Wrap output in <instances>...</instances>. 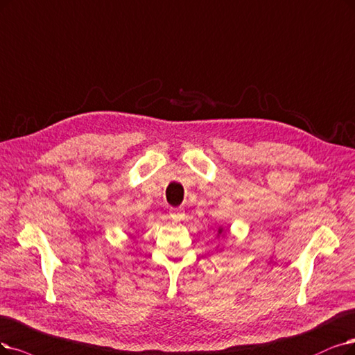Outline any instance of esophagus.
Here are the masks:
<instances>
[{
  "mask_svg": "<svg viewBox=\"0 0 355 355\" xmlns=\"http://www.w3.org/2000/svg\"><path fill=\"white\" fill-rule=\"evenodd\" d=\"M169 216L175 219V220H180V219H182V216H184V209H182V207H171Z\"/></svg>",
  "mask_w": 355,
  "mask_h": 355,
  "instance_id": "34e87169",
  "label": "esophagus"
}]
</instances>
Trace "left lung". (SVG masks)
<instances>
[{
    "instance_id": "obj_1",
    "label": "left lung",
    "mask_w": 355,
    "mask_h": 355,
    "mask_svg": "<svg viewBox=\"0 0 355 355\" xmlns=\"http://www.w3.org/2000/svg\"><path fill=\"white\" fill-rule=\"evenodd\" d=\"M219 235H222V237H224V228H222V227L218 228V237H219Z\"/></svg>"
}]
</instances>
